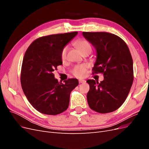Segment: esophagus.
Instances as JSON below:
<instances>
[{
    "mask_svg": "<svg viewBox=\"0 0 149 149\" xmlns=\"http://www.w3.org/2000/svg\"><path fill=\"white\" fill-rule=\"evenodd\" d=\"M79 83H86V81L84 80V79H79Z\"/></svg>",
    "mask_w": 149,
    "mask_h": 149,
    "instance_id": "esophagus-1",
    "label": "esophagus"
}]
</instances>
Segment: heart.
<instances>
[{
  "label": "heart",
  "mask_w": 149,
  "mask_h": 149,
  "mask_svg": "<svg viewBox=\"0 0 149 149\" xmlns=\"http://www.w3.org/2000/svg\"><path fill=\"white\" fill-rule=\"evenodd\" d=\"M76 46L83 53L87 49H92L91 45L90 43L85 39H79L77 41L75 42ZM67 52H68V47L65 46L62 49L61 52L60 56L61 59L63 61H64L66 60L67 58ZM87 66L86 65H79L75 66L73 69L72 70V73H73L75 76L78 78H81L84 76L86 73Z\"/></svg>",
  "instance_id": "b5f03b06"
}]
</instances>
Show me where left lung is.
Returning <instances> with one entry per match:
<instances>
[{
    "mask_svg": "<svg viewBox=\"0 0 149 149\" xmlns=\"http://www.w3.org/2000/svg\"><path fill=\"white\" fill-rule=\"evenodd\" d=\"M96 48V61L93 73H102L99 83L88 79L87 100L89 107L99 113L113 112L124 102L134 80L133 60L127 44L118 36L107 32H83Z\"/></svg>",
    "mask_w": 149,
    "mask_h": 149,
    "instance_id": "left-lung-1",
    "label": "left lung"
}]
</instances>
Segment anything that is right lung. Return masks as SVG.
<instances>
[{"label":"right lung","mask_w":149,"mask_h":149,"mask_svg":"<svg viewBox=\"0 0 149 149\" xmlns=\"http://www.w3.org/2000/svg\"><path fill=\"white\" fill-rule=\"evenodd\" d=\"M77 31L40 37L30 44L22 61L20 82L25 96L36 110L57 115L69 106L70 93L79 84L77 79L58 82L53 71L62 65V49Z\"/></svg>","instance_id":"right-lung-1"}]
</instances>
